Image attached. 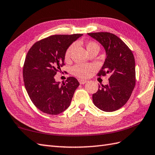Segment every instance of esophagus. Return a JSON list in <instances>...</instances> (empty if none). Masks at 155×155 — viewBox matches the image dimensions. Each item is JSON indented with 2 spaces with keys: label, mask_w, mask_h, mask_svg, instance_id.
<instances>
[{
  "label": "esophagus",
  "mask_w": 155,
  "mask_h": 155,
  "mask_svg": "<svg viewBox=\"0 0 155 155\" xmlns=\"http://www.w3.org/2000/svg\"><path fill=\"white\" fill-rule=\"evenodd\" d=\"M78 82H80V84H84L86 83V82H88V81L84 80V79H81V78H79V79H78Z\"/></svg>",
  "instance_id": "obj_1"
}]
</instances>
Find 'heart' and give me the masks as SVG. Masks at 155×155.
Masks as SVG:
<instances>
[{
  "label": "heart",
  "mask_w": 155,
  "mask_h": 155,
  "mask_svg": "<svg viewBox=\"0 0 155 155\" xmlns=\"http://www.w3.org/2000/svg\"><path fill=\"white\" fill-rule=\"evenodd\" d=\"M74 47V44H72L66 50L65 53H64V59L66 60H69L70 59ZM86 48L88 53L94 51V50H97L99 51L100 45L98 44V43L90 41L86 42ZM94 69L95 66L92 64H77L72 67V73L78 77L86 78L91 74V72Z\"/></svg>",
  "instance_id": "1"
}]
</instances>
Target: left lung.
Instances as JSON below:
<instances>
[{"mask_svg": "<svg viewBox=\"0 0 155 155\" xmlns=\"http://www.w3.org/2000/svg\"><path fill=\"white\" fill-rule=\"evenodd\" d=\"M106 50V58L98 76L110 74L109 82L99 85L92 95L94 105L104 111L121 108L128 101L135 86V63L129 47L117 35L109 32L88 33Z\"/></svg>", "mask_w": 155, "mask_h": 155, "instance_id": "8db88e82", "label": "left lung"}]
</instances>
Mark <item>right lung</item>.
I'll list each match as a JSON object with an SVG mask.
<instances>
[{"label":"right lung","instance_id":"add662e5","mask_svg":"<svg viewBox=\"0 0 155 155\" xmlns=\"http://www.w3.org/2000/svg\"><path fill=\"white\" fill-rule=\"evenodd\" d=\"M82 35H51L35 42L28 51L23 67L25 88L31 102L42 112L57 115L70 106L78 81L70 77L60 84L54 76L64 65L67 48Z\"/></svg>","mask_w":155,"mask_h":155}]
</instances>
